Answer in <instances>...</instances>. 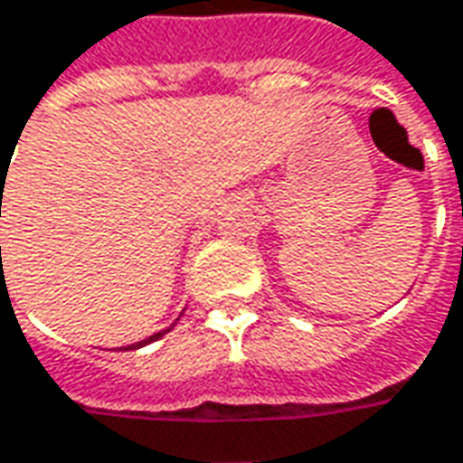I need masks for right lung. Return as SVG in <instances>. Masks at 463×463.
Here are the masks:
<instances>
[{"label":"right lung","mask_w":463,"mask_h":463,"mask_svg":"<svg viewBox=\"0 0 463 463\" xmlns=\"http://www.w3.org/2000/svg\"><path fill=\"white\" fill-rule=\"evenodd\" d=\"M2 250V248H0ZM175 326V324H172ZM172 326L169 329H162V332H156V335H152V337L141 339V342H134V345H128V347H124V350H139V347H144V345H149V342H156V339H162L166 335V332H172Z\"/></svg>","instance_id":"1"}]
</instances>
